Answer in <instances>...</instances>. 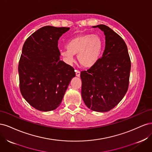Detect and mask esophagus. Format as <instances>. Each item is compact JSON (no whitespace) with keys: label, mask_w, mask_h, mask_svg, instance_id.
<instances>
[{"label":"esophagus","mask_w":152,"mask_h":152,"mask_svg":"<svg viewBox=\"0 0 152 152\" xmlns=\"http://www.w3.org/2000/svg\"><path fill=\"white\" fill-rule=\"evenodd\" d=\"M75 73H76V76L78 77H79L80 75V72L79 71H78V70H75Z\"/></svg>","instance_id":"obj_1"}]
</instances>
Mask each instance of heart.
<instances>
[{"mask_svg": "<svg viewBox=\"0 0 152 152\" xmlns=\"http://www.w3.org/2000/svg\"><path fill=\"white\" fill-rule=\"evenodd\" d=\"M103 48L102 39L96 34H80L69 40L66 44V49L60 52V55L68 65L74 61L73 55L77 54L80 65L84 68H91L99 60Z\"/></svg>", "mask_w": 152, "mask_h": 152, "instance_id": "1", "label": "heart"}]
</instances>
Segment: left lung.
<instances>
[{
	"instance_id": "obj_1",
	"label": "left lung",
	"mask_w": 152,
	"mask_h": 152,
	"mask_svg": "<svg viewBox=\"0 0 152 152\" xmlns=\"http://www.w3.org/2000/svg\"><path fill=\"white\" fill-rule=\"evenodd\" d=\"M93 28H99L104 32L105 48L96 65L81 72V94L89 109L106 112L117 106L127 93L131 60L121 37L104 25Z\"/></svg>"
}]
</instances>
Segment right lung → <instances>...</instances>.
I'll use <instances>...</instances> for the list:
<instances>
[{"instance_id": "right-lung-1", "label": "right lung", "mask_w": 152, "mask_h": 152, "mask_svg": "<svg viewBox=\"0 0 152 152\" xmlns=\"http://www.w3.org/2000/svg\"><path fill=\"white\" fill-rule=\"evenodd\" d=\"M70 28L45 26L27 39L18 65L23 97L31 107L49 112L60 105L74 69L59 59V37Z\"/></svg>"}]
</instances>
